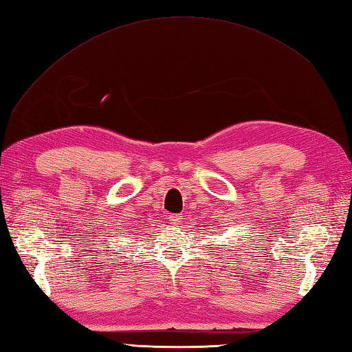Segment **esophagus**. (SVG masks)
<instances>
[{
  "label": "esophagus",
  "mask_w": 352,
  "mask_h": 352,
  "mask_svg": "<svg viewBox=\"0 0 352 352\" xmlns=\"http://www.w3.org/2000/svg\"><path fill=\"white\" fill-rule=\"evenodd\" d=\"M180 219H182V216H178V214H169L168 216V221L170 223H174V226H178V222H180Z\"/></svg>",
  "instance_id": "34e87169"
}]
</instances>
